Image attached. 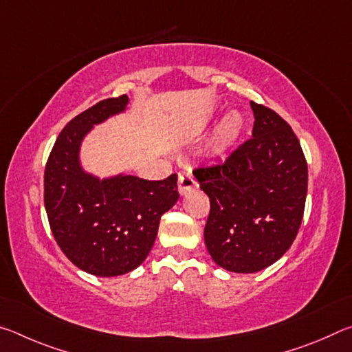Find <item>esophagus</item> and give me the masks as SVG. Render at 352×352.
<instances>
[{
	"label": "esophagus",
	"instance_id": "esophagus-1",
	"mask_svg": "<svg viewBox=\"0 0 352 352\" xmlns=\"http://www.w3.org/2000/svg\"><path fill=\"white\" fill-rule=\"evenodd\" d=\"M195 186H197V182H195L192 172L189 169L182 170L180 174H178V192L182 195L189 192V190L194 189Z\"/></svg>",
	"mask_w": 352,
	"mask_h": 352
}]
</instances>
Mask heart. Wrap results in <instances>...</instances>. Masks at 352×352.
<instances>
[{
  "mask_svg": "<svg viewBox=\"0 0 352 352\" xmlns=\"http://www.w3.org/2000/svg\"><path fill=\"white\" fill-rule=\"evenodd\" d=\"M243 130V118L239 111H231L226 115L212 135V148L217 153H223L236 144Z\"/></svg>",
  "mask_w": 352,
  "mask_h": 352,
  "instance_id": "1",
  "label": "heart"
}]
</instances>
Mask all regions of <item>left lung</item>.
<instances>
[{
	"label": "left lung",
	"instance_id": "8db88e82",
	"mask_svg": "<svg viewBox=\"0 0 352 352\" xmlns=\"http://www.w3.org/2000/svg\"><path fill=\"white\" fill-rule=\"evenodd\" d=\"M253 138L225 163L194 170L210 197L205 243L219 267L254 273L287 252L300 230L307 163L294 130L270 109L250 102Z\"/></svg>",
	"mask_w": 352,
	"mask_h": 352
}]
</instances>
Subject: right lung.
I'll return each instance as SVG.
<instances>
[{"label": "right lung", "instance_id": "right-lung-1", "mask_svg": "<svg viewBox=\"0 0 352 352\" xmlns=\"http://www.w3.org/2000/svg\"><path fill=\"white\" fill-rule=\"evenodd\" d=\"M127 104L122 94L71 119L45 169V208L54 239L76 267L94 276L124 275L141 265L160 219L178 200L177 174L151 182L127 174L99 178L82 168V141Z\"/></svg>", "mask_w": 352, "mask_h": 352}]
</instances>
